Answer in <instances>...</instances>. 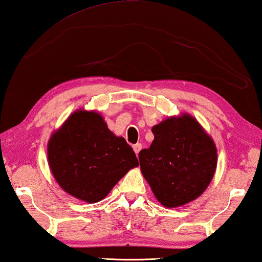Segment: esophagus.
<instances>
[{"mask_svg":"<svg viewBox=\"0 0 262 262\" xmlns=\"http://www.w3.org/2000/svg\"><path fill=\"white\" fill-rule=\"evenodd\" d=\"M141 147H143V146H141V144H136V145L134 146V150H135L136 155H138V154H139Z\"/></svg>","mask_w":262,"mask_h":262,"instance_id":"34e87169","label":"esophagus"}]
</instances>
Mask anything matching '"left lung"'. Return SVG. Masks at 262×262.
Returning a JSON list of instances; mask_svg holds the SVG:
<instances>
[{"label":"left lung","instance_id":"obj_1","mask_svg":"<svg viewBox=\"0 0 262 262\" xmlns=\"http://www.w3.org/2000/svg\"><path fill=\"white\" fill-rule=\"evenodd\" d=\"M154 140L139 152L140 170L155 198L167 208L195 200L212 182L217 149L190 114L170 116L152 127Z\"/></svg>","mask_w":262,"mask_h":262}]
</instances>
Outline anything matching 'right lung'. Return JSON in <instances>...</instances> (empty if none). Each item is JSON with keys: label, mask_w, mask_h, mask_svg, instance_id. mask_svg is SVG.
Returning a JSON list of instances; mask_svg holds the SVG:
<instances>
[{"label": "right lung", "mask_w": 262, "mask_h": 262, "mask_svg": "<svg viewBox=\"0 0 262 262\" xmlns=\"http://www.w3.org/2000/svg\"><path fill=\"white\" fill-rule=\"evenodd\" d=\"M49 169L63 191L98 203L131 169L139 166L134 149L108 128L102 115L78 109L48 140Z\"/></svg>", "instance_id": "1"}]
</instances>
